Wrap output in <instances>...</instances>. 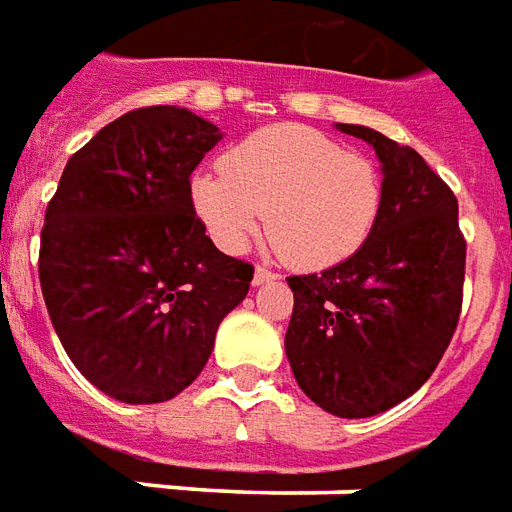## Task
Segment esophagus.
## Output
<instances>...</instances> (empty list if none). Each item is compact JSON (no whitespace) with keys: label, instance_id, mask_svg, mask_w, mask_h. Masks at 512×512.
Segmentation results:
<instances>
[{"label":"esophagus","instance_id":"1","mask_svg":"<svg viewBox=\"0 0 512 512\" xmlns=\"http://www.w3.org/2000/svg\"><path fill=\"white\" fill-rule=\"evenodd\" d=\"M271 280H277V274H274L271 269H266V266H257L255 277H252V283L266 285V283H271Z\"/></svg>","mask_w":512,"mask_h":512}]
</instances>
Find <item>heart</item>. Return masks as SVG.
Listing matches in <instances>:
<instances>
[{
    "label": "heart",
    "instance_id": "1",
    "mask_svg": "<svg viewBox=\"0 0 512 512\" xmlns=\"http://www.w3.org/2000/svg\"><path fill=\"white\" fill-rule=\"evenodd\" d=\"M221 165L193 176L190 201L229 255L243 252L266 221L291 266L328 269L358 252L378 221V168L314 128H263L229 148Z\"/></svg>",
    "mask_w": 512,
    "mask_h": 512
}]
</instances>
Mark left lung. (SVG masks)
<instances>
[{"label": "left lung", "instance_id": "1", "mask_svg": "<svg viewBox=\"0 0 512 512\" xmlns=\"http://www.w3.org/2000/svg\"><path fill=\"white\" fill-rule=\"evenodd\" d=\"M373 145L381 210L353 255L288 277L285 356L300 389L336 417H373L415 395L446 353L462 308L465 241L457 198L409 145L336 123Z\"/></svg>", "mask_w": 512, "mask_h": 512}]
</instances>
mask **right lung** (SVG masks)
Returning <instances> with one entry per match:
<instances>
[{
  "label": "right lung",
  "instance_id": "obj_1",
  "mask_svg": "<svg viewBox=\"0 0 512 512\" xmlns=\"http://www.w3.org/2000/svg\"><path fill=\"white\" fill-rule=\"evenodd\" d=\"M179 106L128 111L66 162L38 280L66 356L123 403L176 398L204 370L255 269L207 238L190 176L221 142Z\"/></svg>",
  "mask_w": 512,
  "mask_h": 512
}]
</instances>
